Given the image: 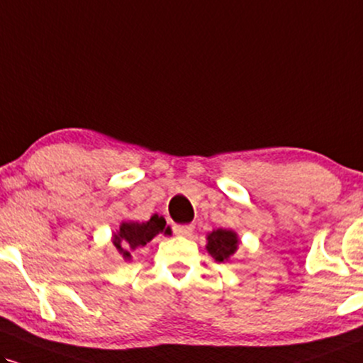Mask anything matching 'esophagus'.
Here are the masks:
<instances>
[{
	"label": "esophagus",
	"mask_w": 363,
	"mask_h": 363,
	"mask_svg": "<svg viewBox=\"0 0 363 363\" xmlns=\"http://www.w3.org/2000/svg\"><path fill=\"white\" fill-rule=\"evenodd\" d=\"M173 232L177 235H183V237H190L194 234V225H173Z\"/></svg>",
	"instance_id": "1"
}]
</instances>
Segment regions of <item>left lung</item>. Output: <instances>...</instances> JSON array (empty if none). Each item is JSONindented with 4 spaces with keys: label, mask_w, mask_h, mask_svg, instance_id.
Masks as SVG:
<instances>
[{
    "label": "left lung",
    "mask_w": 363,
    "mask_h": 363,
    "mask_svg": "<svg viewBox=\"0 0 363 363\" xmlns=\"http://www.w3.org/2000/svg\"><path fill=\"white\" fill-rule=\"evenodd\" d=\"M208 244H207V250L210 252L216 261L222 262L225 259H229L232 254L237 250V235L232 230H225V229H217L213 230L212 234L207 237Z\"/></svg>",
    "instance_id": "left-lung-1"
}]
</instances>
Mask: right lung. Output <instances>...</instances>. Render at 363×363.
Wrapping results in <instances>:
<instances>
[{
  "mask_svg": "<svg viewBox=\"0 0 363 363\" xmlns=\"http://www.w3.org/2000/svg\"><path fill=\"white\" fill-rule=\"evenodd\" d=\"M169 234V229H167V220L163 217L153 216L147 222H123L119 227L118 234H114V245L116 249L123 254L124 257L129 259V249L143 247L153 239L155 235Z\"/></svg>",
  "mask_w": 363,
  "mask_h": 363,
  "instance_id": "obj_1",
  "label": "right lung"
}]
</instances>
